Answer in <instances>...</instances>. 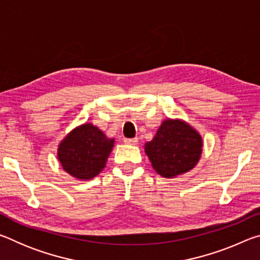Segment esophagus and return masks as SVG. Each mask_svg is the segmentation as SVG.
I'll return each mask as SVG.
<instances>
[{
    "instance_id": "esophagus-1",
    "label": "esophagus",
    "mask_w": 260,
    "mask_h": 260,
    "mask_svg": "<svg viewBox=\"0 0 260 260\" xmlns=\"http://www.w3.org/2000/svg\"><path fill=\"white\" fill-rule=\"evenodd\" d=\"M138 141H139L138 138H134V139H125L124 142L127 144H133L134 146V144H138Z\"/></svg>"
}]
</instances>
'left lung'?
Segmentation results:
<instances>
[{"label": "left lung", "instance_id": "left-lung-1", "mask_svg": "<svg viewBox=\"0 0 260 260\" xmlns=\"http://www.w3.org/2000/svg\"><path fill=\"white\" fill-rule=\"evenodd\" d=\"M203 140L201 134L181 119H165L150 142L144 144L156 172L172 179L187 173L199 162Z\"/></svg>", "mask_w": 260, "mask_h": 260}]
</instances>
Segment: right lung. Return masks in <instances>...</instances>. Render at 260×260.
I'll list each match as a JSON object with an SVG mask.
<instances>
[{
	"label": "right lung",
	"mask_w": 260,
	"mask_h": 260,
	"mask_svg": "<svg viewBox=\"0 0 260 260\" xmlns=\"http://www.w3.org/2000/svg\"><path fill=\"white\" fill-rule=\"evenodd\" d=\"M114 146L99 127L86 122L61 140L57 157L65 172L79 180H90L101 173Z\"/></svg>",
	"instance_id": "add662e5"
}]
</instances>
